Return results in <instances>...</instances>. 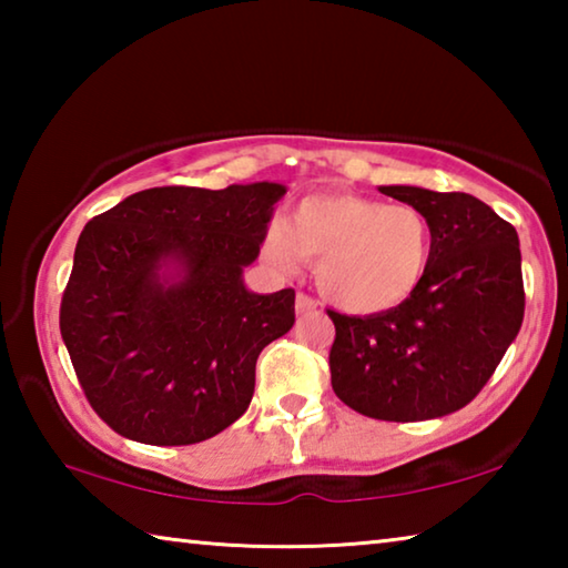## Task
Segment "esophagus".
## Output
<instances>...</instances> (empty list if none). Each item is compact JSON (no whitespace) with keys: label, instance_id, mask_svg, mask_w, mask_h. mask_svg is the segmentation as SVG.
<instances>
[{"label":"esophagus","instance_id":"34e87169","mask_svg":"<svg viewBox=\"0 0 568 568\" xmlns=\"http://www.w3.org/2000/svg\"><path fill=\"white\" fill-rule=\"evenodd\" d=\"M295 311L301 313V315L315 313V311H318V301H313L311 295H303V293H297V297H295Z\"/></svg>","mask_w":568,"mask_h":568}]
</instances>
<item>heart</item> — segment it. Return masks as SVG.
I'll list each match as a JSON object with an SVG mask.
<instances>
[{"label": "heart", "instance_id": "obj_1", "mask_svg": "<svg viewBox=\"0 0 568 568\" xmlns=\"http://www.w3.org/2000/svg\"><path fill=\"white\" fill-rule=\"evenodd\" d=\"M265 253L283 273L315 263V285L353 315L393 311L418 291L434 253L426 215L361 195H311L267 230Z\"/></svg>", "mask_w": 568, "mask_h": 568}]
</instances>
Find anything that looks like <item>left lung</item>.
<instances>
[{"mask_svg": "<svg viewBox=\"0 0 568 568\" xmlns=\"http://www.w3.org/2000/svg\"><path fill=\"white\" fill-rule=\"evenodd\" d=\"M378 190L426 215L434 253L418 291L393 311H328L333 390L345 406L378 420L448 416L478 396L521 331L518 235L466 192Z\"/></svg>", "mask_w": 568, "mask_h": 568, "instance_id": "obj_1", "label": "left lung"}]
</instances>
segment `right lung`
I'll return each instance as SVG.
<instances>
[{
	"instance_id": "1",
	"label": "right lung",
	"mask_w": 568,
	"mask_h": 568,
	"mask_svg": "<svg viewBox=\"0 0 568 568\" xmlns=\"http://www.w3.org/2000/svg\"><path fill=\"white\" fill-rule=\"evenodd\" d=\"M281 182L134 192L84 225L60 331L98 416L150 446L217 436L247 410L255 363L295 323V291L253 293Z\"/></svg>"
}]
</instances>
